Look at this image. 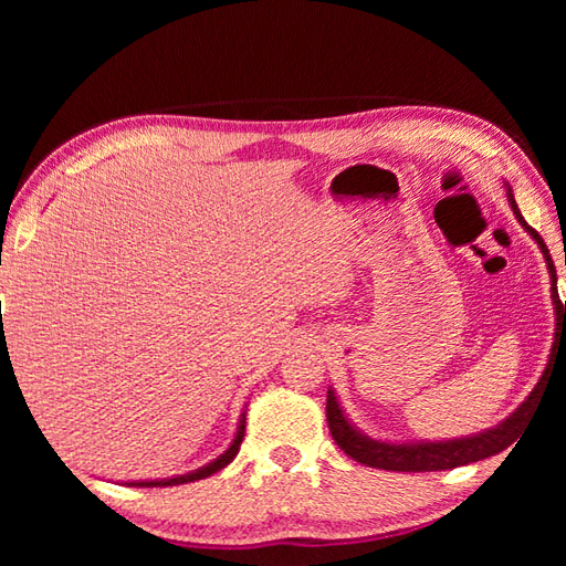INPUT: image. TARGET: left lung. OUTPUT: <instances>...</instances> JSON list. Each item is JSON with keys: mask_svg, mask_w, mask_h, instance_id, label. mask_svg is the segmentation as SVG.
<instances>
[{"mask_svg": "<svg viewBox=\"0 0 566 566\" xmlns=\"http://www.w3.org/2000/svg\"><path fill=\"white\" fill-rule=\"evenodd\" d=\"M509 201L511 209L515 213V219L521 221L527 233L535 238V243L539 245L547 262L549 270V280H552V302H555V314H557V328H555V345H552V357L559 353V347H566V302H562L557 294V270L555 262L549 258V250L545 245V240L539 238L533 226H527L525 219L521 216L518 207H515V199L509 189ZM549 357V363H552ZM552 365H547L543 379L537 381V387L533 394L521 403L518 411L503 420L501 426L491 428L486 432H479V436L472 438H462V440H448V442H403V444H391V442H377L369 440L363 432H357L347 418L343 416L338 401H335L333 391H328V403H326V416H328V428L333 440L338 442V448L350 454L355 462L367 464V467H377V469H387V472H442V469H454L469 462H479L486 460L491 454H499L518 440L521 430L527 426V420L533 418L539 396H543L545 381L549 375Z\"/></svg>", "mask_w": 566, "mask_h": 566, "instance_id": "obj_1", "label": "left lung"}]
</instances>
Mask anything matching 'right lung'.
<instances>
[{
  "mask_svg": "<svg viewBox=\"0 0 566 566\" xmlns=\"http://www.w3.org/2000/svg\"><path fill=\"white\" fill-rule=\"evenodd\" d=\"M245 438V418L240 420V428L235 432V440L231 442V448H228L219 460L209 462L207 467L197 469V472H189V474H182V476H172V479H160V482H130L134 486H177V484H187V482H197V479H203V476H211L219 472V469H223L226 464H231L235 460V454L240 450V442H243Z\"/></svg>",
  "mask_w": 566,
  "mask_h": 566,
  "instance_id": "right-lung-1",
  "label": "right lung"
}]
</instances>
